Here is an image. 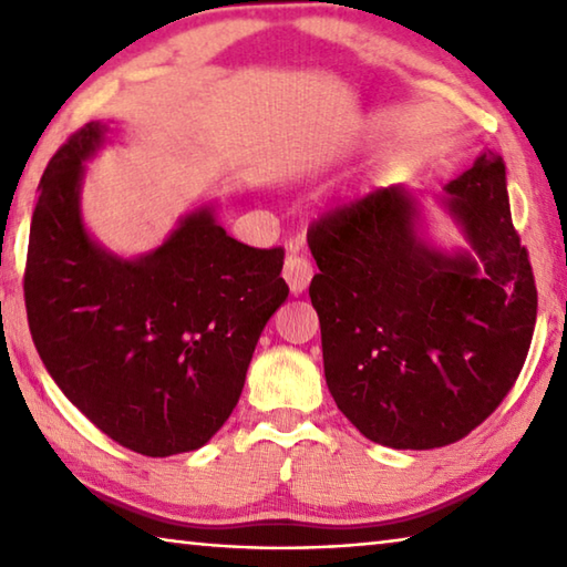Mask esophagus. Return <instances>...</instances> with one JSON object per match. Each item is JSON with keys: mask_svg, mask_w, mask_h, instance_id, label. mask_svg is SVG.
Here are the masks:
<instances>
[{"mask_svg": "<svg viewBox=\"0 0 567 567\" xmlns=\"http://www.w3.org/2000/svg\"><path fill=\"white\" fill-rule=\"evenodd\" d=\"M282 277L287 280V285H290L292 295H300L307 290V285H310V280H312V265H310V260H305L302 255L290 252L285 260Z\"/></svg>", "mask_w": 567, "mask_h": 567, "instance_id": "esophagus-1", "label": "esophagus"}]
</instances>
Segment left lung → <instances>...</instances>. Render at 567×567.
Instances as JSON below:
<instances>
[{
    "mask_svg": "<svg viewBox=\"0 0 567 567\" xmlns=\"http://www.w3.org/2000/svg\"><path fill=\"white\" fill-rule=\"evenodd\" d=\"M435 205L465 247L430 239L425 199L405 185L334 209L307 235L330 395L364 437L395 450L475 430L515 385L535 330L503 157L480 152Z\"/></svg>",
    "mask_w": 567,
    "mask_h": 567,
    "instance_id": "1",
    "label": "left lung"
}]
</instances>
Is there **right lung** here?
Segmentation results:
<instances>
[{
    "label": "right lung",
    "instance_id": "right-lung-1",
    "mask_svg": "<svg viewBox=\"0 0 567 567\" xmlns=\"http://www.w3.org/2000/svg\"><path fill=\"white\" fill-rule=\"evenodd\" d=\"M84 124L40 182L24 302L34 348L66 400L114 443L150 457L203 447L233 415L267 320L287 300L285 249L237 243L205 203L165 243L112 252L82 217L87 162L107 145Z\"/></svg>",
    "mask_w": 567,
    "mask_h": 567
}]
</instances>
